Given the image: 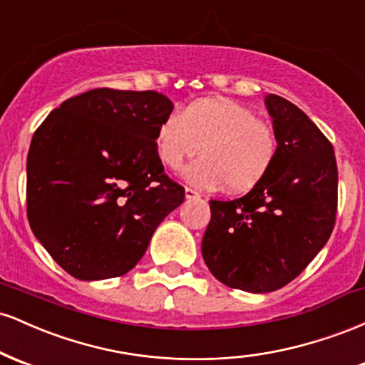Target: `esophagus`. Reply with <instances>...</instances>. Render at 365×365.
Listing matches in <instances>:
<instances>
[{
	"label": "esophagus",
	"instance_id": "1",
	"mask_svg": "<svg viewBox=\"0 0 365 365\" xmlns=\"http://www.w3.org/2000/svg\"><path fill=\"white\" fill-rule=\"evenodd\" d=\"M185 197L188 200H192V199H199L200 197V194L197 190H194V188H190V187H185Z\"/></svg>",
	"mask_w": 365,
	"mask_h": 365
}]
</instances>
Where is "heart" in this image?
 Wrapping results in <instances>:
<instances>
[{
    "label": "heart",
    "mask_w": 365,
    "mask_h": 365,
    "mask_svg": "<svg viewBox=\"0 0 365 365\" xmlns=\"http://www.w3.org/2000/svg\"><path fill=\"white\" fill-rule=\"evenodd\" d=\"M154 142L168 170H180L200 150L183 175L204 190L225 185L230 192L250 190L269 173L278 153L274 128L250 108L223 98L200 99L171 113L158 125Z\"/></svg>",
    "instance_id": "heart-1"
}]
</instances>
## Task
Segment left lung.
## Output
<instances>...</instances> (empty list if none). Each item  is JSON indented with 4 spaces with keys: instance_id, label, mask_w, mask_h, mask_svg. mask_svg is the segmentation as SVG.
<instances>
[{
    "instance_id": "left-lung-1",
    "label": "left lung",
    "mask_w": 365,
    "mask_h": 365,
    "mask_svg": "<svg viewBox=\"0 0 365 365\" xmlns=\"http://www.w3.org/2000/svg\"><path fill=\"white\" fill-rule=\"evenodd\" d=\"M278 153L269 173L235 200H209L202 238L209 271L230 288L274 292L326 245L336 220L338 168L331 142L295 104L267 94Z\"/></svg>"
}]
</instances>
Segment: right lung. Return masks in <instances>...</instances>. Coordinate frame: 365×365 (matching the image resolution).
I'll list each match as a JSON object with an SVG mask.
<instances>
[{"label":"right lung","instance_id":"add662e5","mask_svg":"<svg viewBox=\"0 0 365 365\" xmlns=\"http://www.w3.org/2000/svg\"><path fill=\"white\" fill-rule=\"evenodd\" d=\"M171 111L159 92L103 87L66 99L36 130L27 156L29 223L73 278L128 273L185 199L154 142Z\"/></svg>","mask_w":365,"mask_h":365}]
</instances>
